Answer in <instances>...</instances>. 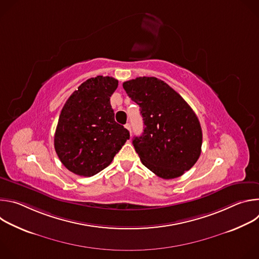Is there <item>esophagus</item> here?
<instances>
[{
	"label": "esophagus",
	"instance_id": "34e87169",
	"mask_svg": "<svg viewBox=\"0 0 259 259\" xmlns=\"http://www.w3.org/2000/svg\"><path fill=\"white\" fill-rule=\"evenodd\" d=\"M125 128H126V129H128V130L130 131V133H131V126H130V124H129V123H127V124L125 125Z\"/></svg>",
	"mask_w": 259,
	"mask_h": 259
}]
</instances>
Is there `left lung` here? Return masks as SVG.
Segmentation results:
<instances>
[{
  "instance_id": "1",
  "label": "left lung",
  "mask_w": 259,
  "mask_h": 259,
  "mask_svg": "<svg viewBox=\"0 0 259 259\" xmlns=\"http://www.w3.org/2000/svg\"><path fill=\"white\" fill-rule=\"evenodd\" d=\"M123 87L143 118V132L132 141L142 164L164 179L190 170L201 155L202 128L188 102L155 77H139Z\"/></svg>"
}]
</instances>
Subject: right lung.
Instances as JSON below:
<instances>
[{
    "instance_id": "add662e5",
    "label": "right lung",
    "mask_w": 259,
    "mask_h": 259,
    "mask_svg": "<svg viewBox=\"0 0 259 259\" xmlns=\"http://www.w3.org/2000/svg\"><path fill=\"white\" fill-rule=\"evenodd\" d=\"M118 80L97 76L78 87L63 105L58 119L54 147L70 172L90 177L112 163L129 131L115 121L110 96Z\"/></svg>"
}]
</instances>
